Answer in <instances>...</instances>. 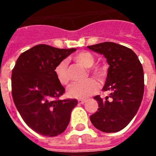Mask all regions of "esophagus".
I'll list each match as a JSON object with an SVG mask.
<instances>
[{
  "label": "esophagus",
  "instance_id": "esophagus-1",
  "mask_svg": "<svg viewBox=\"0 0 156 156\" xmlns=\"http://www.w3.org/2000/svg\"><path fill=\"white\" fill-rule=\"evenodd\" d=\"M86 101H87V100H78V104H85Z\"/></svg>",
  "mask_w": 156,
  "mask_h": 156
}]
</instances>
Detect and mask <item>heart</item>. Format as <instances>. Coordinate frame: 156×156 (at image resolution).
<instances>
[{
  "label": "heart",
  "instance_id": "b5f03b06",
  "mask_svg": "<svg viewBox=\"0 0 156 156\" xmlns=\"http://www.w3.org/2000/svg\"><path fill=\"white\" fill-rule=\"evenodd\" d=\"M76 62L80 64L85 68H90L95 64V56L89 52H81L73 56ZM90 72L99 79L104 78V72L102 68L95 66L90 69ZM56 79L61 85H67L69 83L68 61L66 60L59 62L54 69ZM99 85L95 79H88L83 83H74L69 87L67 94L69 97L84 100L97 91Z\"/></svg>",
  "mask_w": 156,
  "mask_h": 156
}]
</instances>
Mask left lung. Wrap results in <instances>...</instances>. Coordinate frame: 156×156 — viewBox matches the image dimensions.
Listing matches in <instances>:
<instances>
[{"label":"left lung","instance_id":"obj_1","mask_svg":"<svg viewBox=\"0 0 156 156\" xmlns=\"http://www.w3.org/2000/svg\"><path fill=\"white\" fill-rule=\"evenodd\" d=\"M87 48L104 55L109 66L103 87L109 95L105 98L94 97L99 108L90 116V121L102 132H118L132 121L142 103L144 92L143 66L135 52L121 44L104 42Z\"/></svg>","mask_w":156,"mask_h":156}]
</instances>
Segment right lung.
Returning a JSON list of instances; mask_svg holds the SVG:
<instances>
[{
	"instance_id": "obj_1",
	"label": "right lung",
	"mask_w": 156,
	"mask_h": 156,
	"mask_svg": "<svg viewBox=\"0 0 156 156\" xmlns=\"http://www.w3.org/2000/svg\"><path fill=\"white\" fill-rule=\"evenodd\" d=\"M75 51L39 44L16 61L11 77L13 102L26 124L40 134L63 133L78 104L76 99L57 100L66 90L54 73L56 65Z\"/></svg>"
}]
</instances>
